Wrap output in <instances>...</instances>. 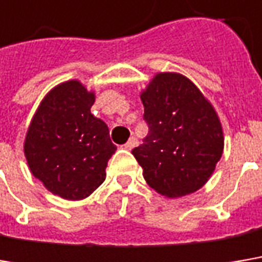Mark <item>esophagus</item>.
I'll use <instances>...</instances> for the list:
<instances>
[{"instance_id":"obj_1","label":"esophagus","mask_w":262,"mask_h":262,"mask_svg":"<svg viewBox=\"0 0 262 262\" xmlns=\"http://www.w3.org/2000/svg\"><path fill=\"white\" fill-rule=\"evenodd\" d=\"M136 145H138V139H136V138H130V139L124 144V148H126V149H132V148H135Z\"/></svg>"}]
</instances>
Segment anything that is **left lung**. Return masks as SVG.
Here are the masks:
<instances>
[{
  "label": "left lung",
  "instance_id": "left-lung-1",
  "mask_svg": "<svg viewBox=\"0 0 262 262\" xmlns=\"http://www.w3.org/2000/svg\"><path fill=\"white\" fill-rule=\"evenodd\" d=\"M148 135L132 149L151 188L175 199L202 188L223 156V127L200 90L179 74H157L141 95Z\"/></svg>",
  "mask_w": 262,
  "mask_h": 262
}]
</instances>
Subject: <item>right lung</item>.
Segmentation results:
<instances>
[{
    "instance_id": "add662e5",
    "label": "right lung",
    "mask_w": 262,
    "mask_h": 262,
    "mask_svg": "<svg viewBox=\"0 0 262 262\" xmlns=\"http://www.w3.org/2000/svg\"><path fill=\"white\" fill-rule=\"evenodd\" d=\"M95 95L78 81L59 84L44 98L25 139L32 175L56 195L81 200L105 181L117 146L108 126L90 113Z\"/></svg>"
}]
</instances>
